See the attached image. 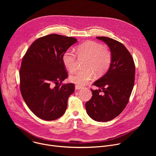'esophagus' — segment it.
Wrapping results in <instances>:
<instances>
[{
	"instance_id": "1",
	"label": "esophagus",
	"mask_w": 156,
	"mask_h": 156,
	"mask_svg": "<svg viewBox=\"0 0 156 156\" xmlns=\"http://www.w3.org/2000/svg\"><path fill=\"white\" fill-rule=\"evenodd\" d=\"M82 88H83V87L80 86V85H76L75 86V89H76V90H80V89H82Z\"/></svg>"
}]
</instances>
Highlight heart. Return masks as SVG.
<instances>
[{
	"label": "heart",
	"mask_w": 156,
	"mask_h": 156,
	"mask_svg": "<svg viewBox=\"0 0 156 156\" xmlns=\"http://www.w3.org/2000/svg\"><path fill=\"white\" fill-rule=\"evenodd\" d=\"M76 52L79 57L87 58L84 68L70 75V81L76 84L83 86L93 80V73L97 76H102L108 70L112 55L108 49L104 48L101 44L94 41H86L78 46ZM62 63L66 69L70 72L76 70V56L73 51L67 50L65 51L62 58Z\"/></svg>",
	"instance_id": "b5f03b06"
}]
</instances>
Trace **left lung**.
Listing matches in <instances>:
<instances>
[{
    "instance_id": "1",
    "label": "left lung",
    "mask_w": 156,
    "mask_h": 156,
    "mask_svg": "<svg viewBox=\"0 0 156 156\" xmlns=\"http://www.w3.org/2000/svg\"><path fill=\"white\" fill-rule=\"evenodd\" d=\"M110 49L112 61L107 72L93 83V96L86 104V112L97 122H108L120 115L127 105L135 83L134 60L123 44L107 37H96Z\"/></svg>"
}]
</instances>
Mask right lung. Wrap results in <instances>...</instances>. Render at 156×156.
Listing matches in <instances>:
<instances>
[{
	"label": "right lung",
	"mask_w": 156,
	"mask_h": 156,
	"mask_svg": "<svg viewBox=\"0 0 156 156\" xmlns=\"http://www.w3.org/2000/svg\"><path fill=\"white\" fill-rule=\"evenodd\" d=\"M76 38L51 34L37 39L25 54L20 69V91L26 104L37 117L54 120L65 112L73 83L62 84L68 77L62 58Z\"/></svg>",
	"instance_id": "right-lung-1"
}]
</instances>
